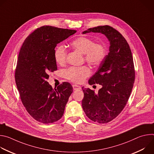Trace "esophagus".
<instances>
[{
    "mask_svg": "<svg viewBox=\"0 0 154 154\" xmlns=\"http://www.w3.org/2000/svg\"><path fill=\"white\" fill-rule=\"evenodd\" d=\"M73 90H81V87L77 85H73Z\"/></svg>",
    "mask_w": 154,
    "mask_h": 154,
    "instance_id": "34e87169",
    "label": "esophagus"
}]
</instances>
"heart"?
Returning <instances> with one entry per match:
<instances>
[{"mask_svg": "<svg viewBox=\"0 0 154 154\" xmlns=\"http://www.w3.org/2000/svg\"><path fill=\"white\" fill-rule=\"evenodd\" d=\"M71 46L85 55V59L89 63L97 65L100 64L106 55V48L100 43H94V41L86 37H79L72 41ZM55 60L60 65L63 64L66 60L67 52L63 46L56 48L54 52ZM90 69L86 66L69 68L64 71L66 78L69 80L80 83L90 74Z\"/></svg>", "mask_w": 154, "mask_h": 154, "instance_id": "b5f03b06", "label": "heart"}]
</instances>
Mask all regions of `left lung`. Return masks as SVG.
<instances>
[{"instance_id": "obj_1", "label": "left lung", "mask_w": 154, "mask_h": 154, "mask_svg": "<svg viewBox=\"0 0 154 154\" xmlns=\"http://www.w3.org/2000/svg\"><path fill=\"white\" fill-rule=\"evenodd\" d=\"M90 32L104 35L109 42V48L98 70L88 80L90 85L99 84L102 88L96 94L82 87V105L88 118L103 124L117 117L128 101L135 81L134 60L127 41L113 27L98 26L82 33Z\"/></svg>"}]
</instances>
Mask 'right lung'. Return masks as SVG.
<instances>
[{"label": "right lung", "mask_w": 154, "mask_h": 154, "mask_svg": "<svg viewBox=\"0 0 154 154\" xmlns=\"http://www.w3.org/2000/svg\"><path fill=\"white\" fill-rule=\"evenodd\" d=\"M76 30L43 26L24 41L17 59L15 80L24 106L33 118L44 124L58 121L73 91L69 83L52 87L47 80L57 69L54 58L57 45Z\"/></svg>", "instance_id": "right-lung-1"}]
</instances>
